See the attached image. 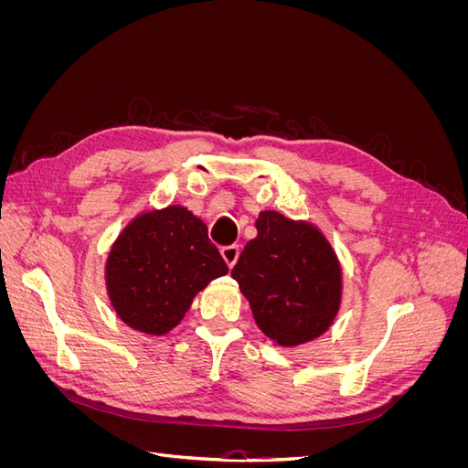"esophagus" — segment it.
I'll use <instances>...</instances> for the list:
<instances>
[{
    "label": "esophagus",
    "mask_w": 468,
    "mask_h": 468,
    "mask_svg": "<svg viewBox=\"0 0 468 468\" xmlns=\"http://www.w3.org/2000/svg\"><path fill=\"white\" fill-rule=\"evenodd\" d=\"M220 253H222L224 261L229 263V267L232 269V267H234V263L238 261V256H239V246H236V244H232V246H224V248L220 250Z\"/></svg>",
    "instance_id": "esophagus-1"
}]
</instances>
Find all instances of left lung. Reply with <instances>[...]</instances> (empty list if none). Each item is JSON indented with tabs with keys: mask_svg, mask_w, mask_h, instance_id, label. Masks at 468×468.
Returning <instances> with one entry per match:
<instances>
[{
	"mask_svg": "<svg viewBox=\"0 0 468 468\" xmlns=\"http://www.w3.org/2000/svg\"><path fill=\"white\" fill-rule=\"evenodd\" d=\"M256 229L232 269L256 324L282 347L316 339L342 301V269L332 246L313 224L275 210L261 212Z\"/></svg>",
	"mask_w": 468,
	"mask_h": 468,
	"instance_id": "left-lung-1",
	"label": "left lung"
}]
</instances>
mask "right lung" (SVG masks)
Masks as SVG:
<instances>
[{
    "instance_id": "right-lung-1",
    "label": "right lung",
    "mask_w": 468,
    "mask_h": 468,
    "mask_svg": "<svg viewBox=\"0 0 468 468\" xmlns=\"http://www.w3.org/2000/svg\"><path fill=\"white\" fill-rule=\"evenodd\" d=\"M229 273L208 230L191 210L172 205L136 217L112 244L107 292L119 318L150 335L181 322L195 294Z\"/></svg>"
}]
</instances>
